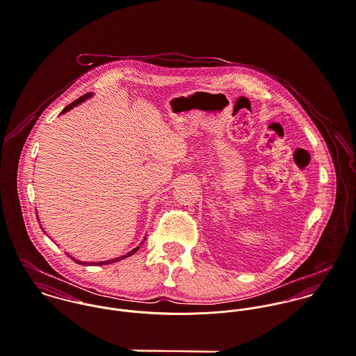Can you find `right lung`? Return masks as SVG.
<instances>
[{"mask_svg":"<svg viewBox=\"0 0 356 356\" xmlns=\"http://www.w3.org/2000/svg\"><path fill=\"white\" fill-rule=\"evenodd\" d=\"M93 96V93H88V95H83L81 99H78V100H75L74 102H71L70 105H67L63 111H61V113L60 115H63V113H65V112H68V111H71L74 106H76L78 104H81V102H85V100H88V99H90ZM38 219V218H37ZM40 220V219H38ZM42 229V227H41ZM42 232L44 233H47L44 229H42ZM145 238L147 237H144V241H145ZM143 241V243H144ZM141 243V244H143ZM140 244V245H141ZM140 250V247H136L134 250H131V251H129L127 254H122V256H118V257H115V259H109V260H102V261H82V260H78V259H75V257H72L71 254H67V256H70L75 263H78V264H83V266H102V264H111V263H115V261H119V260H123V259H126V257H129V256H131V254H136L137 251Z\"/></svg>","mask_w":356,"mask_h":356,"instance_id":"right-lung-1","label":"right lung"}]
</instances>
